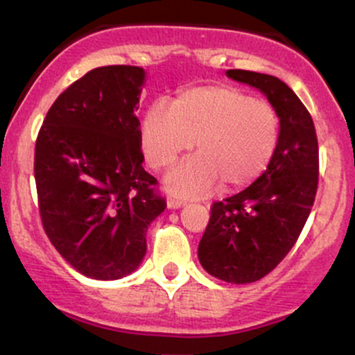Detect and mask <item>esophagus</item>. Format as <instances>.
<instances>
[{"label":"esophagus","mask_w":355,"mask_h":355,"mask_svg":"<svg viewBox=\"0 0 355 355\" xmlns=\"http://www.w3.org/2000/svg\"><path fill=\"white\" fill-rule=\"evenodd\" d=\"M185 202H187V200H185V199L170 198V199L166 200V206H168V209H178V207L185 206Z\"/></svg>","instance_id":"obj_1"}]
</instances>
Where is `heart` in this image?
I'll return each instance as SVG.
<instances>
[{
  "mask_svg": "<svg viewBox=\"0 0 355 355\" xmlns=\"http://www.w3.org/2000/svg\"><path fill=\"white\" fill-rule=\"evenodd\" d=\"M280 141V118L266 101L232 85H198L148 108L139 128L146 163L164 170L194 148L198 155L164 178L175 196L202 198L247 187L266 171Z\"/></svg>",
  "mask_w": 355,
  "mask_h": 355,
  "instance_id": "heart-1",
  "label": "heart"
}]
</instances>
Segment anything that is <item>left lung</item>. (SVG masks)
I'll list each match as a JSON object with an SVG mask.
<instances>
[{
  "label": "left lung",
  "instance_id": "8db88e82",
  "mask_svg": "<svg viewBox=\"0 0 355 355\" xmlns=\"http://www.w3.org/2000/svg\"><path fill=\"white\" fill-rule=\"evenodd\" d=\"M257 89L280 118V141L270 166L252 185L214 202L199 242L200 266L228 284H252L278 266L299 239L318 189V139L295 92L273 75L227 70Z\"/></svg>",
  "mask_w": 355,
  "mask_h": 355
}]
</instances>
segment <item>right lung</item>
<instances>
[{"label":"right lung","instance_id":"1","mask_svg":"<svg viewBox=\"0 0 355 355\" xmlns=\"http://www.w3.org/2000/svg\"><path fill=\"white\" fill-rule=\"evenodd\" d=\"M144 84L141 67L87 71L53 103L35 141L46 235L94 280H118L141 266L149 225L166 207L142 168L135 111Z\"/></svg>","mask_w":355,"mask_h":355}]
</instances>
